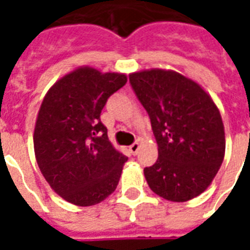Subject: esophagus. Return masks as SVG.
<instances>
[{"label": "esophagus", "mask_w": 250, "mask_h": 250, "mask_svg": "<svg viewBox=\"0 0 250 250\" xmlns=\"http://www.w3.org/2000/svg\"><path fill=\"white\" fill-rule=\"evenodd\" d=\"M139 149H140V144H139V143H133V144L129 146V152L132 153L133 156H136L137 152H139Z\"/></svg>", "instance_id": "obj_1"}]
</instances>
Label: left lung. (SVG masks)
<instances>
[{
    "label": "left lung",
    "instance_id": "8db88e82",
    "mask_svg": "<svg viewBox=\"0 0 250 250\" xmlns=\"http://www.w3.org/2000/svg\"><path fill=\"white\" fill-rule=\"evenodd\" d=\"M129 83L158 144V160L144 168L150 189L174 202L197 197L225 158V125L217 105L200 84L172 70L133 72Z\"/></svg>",
    "mask_w": 250,
    "mask_h": 250
}]
</instances>
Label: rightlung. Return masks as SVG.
<instances>
[{
    "mask_svg": "<svg viewBox=\"0 0 250 250\" xmlns=\"http://www.w3.org/2000/svg\"><path fill=\"white\" fill-rule=\"evenodd\" d=\"M127 83L118 72L79 67L45 94L33 133L37 165L52 189L78 206L113 193L128 158L107 137L100 115L107 98Z\"/></svg>",
    "mask_w": 250,
    "mask_h": 250,
    "instance_id": "obj_1",
    "label": "right lung"
}]
</instances>
